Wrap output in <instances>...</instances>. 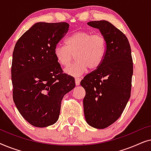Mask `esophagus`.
Returning <instances> with one entry per match:
<instances>
[{
	"mask_svg": "<svg viewBox=\"0 0 151 151\" xmlns=\"http://www.w3.org/2000/svg\"><path fill=\"white\" fill-rule=\"evenodd\" d=\"M80 81H81V79L79 78H75V82H76V84L77 86L80 85Z\"/></svg>",
	"mask_w": 151,
	"mask_h": 151,
	"instance_id": "34e87169",
	"label": "esophagus"
}]
</instances>
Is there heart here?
<instances>
[{
  "mask_svg": "<svg viewBox=\"0 0 151 151\" xmlns=\"http://www.w3.org/2000/svg\"><path fill=\"white\" fill-rule=\"evenodd\" d=\"M106 51V40L102 34L81 30L68 36L65 45H56L54 55L60 65L67 67L75 55L76 61L65 71L70 76H79L88 68L91 71L98 69L104 60Z\"/></svg>",
  "mask_w": 151,
  "mask_h": 151,
  "instance_id": "obj_1",
  "label": "heart"
}]
</instances>
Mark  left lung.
I'll return each instance as SVG.
<instances>
[{"mask_svg": "<svg viewBox=\"0 0 151 151\" xmlns=\"http://www.w3.org/2000/svg\"><path fill=\"white\" fill-rule=\"evenodd\" d=\"M99 29L106 40V51L98 69L80 82L85 89L83 100L86 122L103 129L118 119L131 97L133 73L131 49L127 36L106 20L87 23Z\"/></svg>", "mask_w": 151, "mask_h": 151, "instance_id": "obj_1", "label": "left lung"}]
</instances>
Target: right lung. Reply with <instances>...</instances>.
I'll use <instances>...</instances> for the list:
<instances>
[{"label": "right lung", "mask_w": 151, "mask_h": 151, "mask_svg": "<svg viewBox=\"0 0 151 151\" xmlns=\"http://www.w3.org/2000/svg\"><path fill=\"white\" fill-rule=\"evenodd\" d=\"M67 22H37L16 43L12 64L13 100L30 124L42 128L58 121L64 96L75 79L63 73L54 48L69 30Z\"/></svg>", "instance_id": "right-lung-1"}]
</instances>
